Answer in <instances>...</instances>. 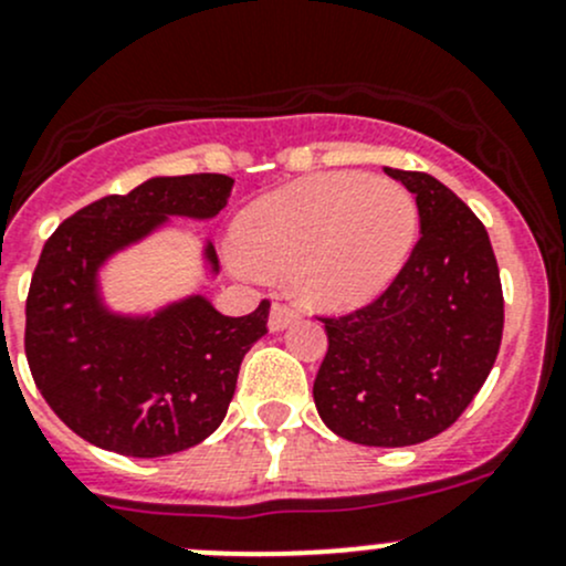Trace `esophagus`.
<instances>
[{
    "instance_id": "1",
    "label": "esophagus",
    "mask_w": 566,
    "mask_h": 566,
    "mask_svg": "<svg viewBox=\"0 0 566 566\" xmlns=\"http://www.w3.org/2000/svg\"><path fill=\"white\" fill-rule=\"evenodd\" d=\"M295 317H298V315H295V312L290 310L287 304H273L271 306V317H268V328H271V331H284L290 323H293Z\"/></svg>"
}]
</instances>
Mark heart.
I'll return each mask as SVG.
<instances>
[{
  "label": "heart",
  "instance_id": "1",
  "mask_svg": "<svg viewBox=\"0 0 566 566\" xmlns=\"http://www.w3.org/2000/svg\"><path fill=\"white\" fill-rule=\"evenodd\" d=\"M419 238L410 191L386 177H304L251 202L235 221L238 273L290 271L310 306L358 310L389 290Z\"/></svg>",
  "mask_w": 566,
  "mask_h": 566
}]
</instances>
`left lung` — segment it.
Instances as JSON below:
<instances>
[{"mask_svg": "<svg viewBox=\"0 0 566 566\" xmlns=\"http://www.w3.org/2000/svg\"><path fill=\"white\" fill-rule=\"evenodd\" d=\"M386 175L416 193L421 238L384 295L328 334L315 405L328 430L361 447H413L452 427L493 369L504 293L488 230L427 172Z\"/></svg>", "mask_w": 566, "mask_h": 566, "instance_id": "left-lung-1", "label": "left lung"}]
</instances>
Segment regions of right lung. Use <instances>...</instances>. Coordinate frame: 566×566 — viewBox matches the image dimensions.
Segmentation results:
<instances>
[{
  "mask_svg": "<svg viewBox=\"0 0 566 566\" xmlns=\"http://www.w3.org/2000/svg\"><path fill=\"white\" fill-rule=\"evenodd\" d=\"M227 175L150 177L108 193L56 227L27 298V361L56 416L76 436L125 458H167L219 430L243 356L268 334V301L227 317L205 295L153 312L112 310L101 271L172 219L210 221L232 191ZM210 276L219 260L202 243Z\"/></svg>",
  "mask_w": 566,
  "mask_h": 566,
  "instance_id": "1",
  "label": "right lung"
}]
</instances>
